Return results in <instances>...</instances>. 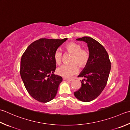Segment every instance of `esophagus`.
<instances>
[{
	"label": "esophagus",
	"instance_id": "esophagus-1",
	"mask_svg": "<svg viewBox=\"0 0 130 130\" xmlns=\"http://www.w3.org/2000/svg\"><path fill=\"white\" fill-rule=\"evenodd\" d=\"M63 80H67V81H69V82H72V81L73 80V79H67V78H63Z\"/></svg>",
	"mask_w": 130,
	"mask_h": 130
}]
</instances>
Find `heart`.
Returning a JSON list of instances; mask_svg holds the SVG:
<instances>
[{
	"label": "heart",
	"mask_w": 130,
	"mask_h": 130,
	"mask_svg": "<svg viewBox=\"0 0 130 130\" xmlns=\"http://www.w3.org/2000/svg\"><path fill=\"white\" fill-rule=\"evenodd\" d=\"M66 52L72 54L70 65H63L57 69V73L65 78H69L78 72L77 64L79 68L85 67L90 59V53L87 50L82 49V46L78 43L70 42L65 45ZM62 53L59 49L56 50L53 57L55 62L60 65L62 62Z\"/></svg>",
	"instance_id": "1"
}]
</instances>
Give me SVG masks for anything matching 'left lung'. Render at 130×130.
Wrapping results in <instances>:
<instances>
[{
    "instance_id": "8db88e82",
    "label": "left lung",
    "mask_w": 130,
    "mask_h": 130,
    "mask_svg": "<svg viewBox=\"0 0 130 130\" xmlns=\"http://www.w3.org/2000/svg\"><path fill=\"white\" fill-rule=\"evenodd\" d=\"M76 40L87 43L90 59L78 76L84 79L80 80L82 86L74 92V96L83 102H90L98 98L105 87L110 72L111 63L106 51L96 40L88 37Z\"/></svg>"
}]
</instances>
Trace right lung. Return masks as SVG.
Returning a JSON list of instances; mask_svg holds the SVG:
<instances>
[{"instance_id":"right-lung-1","label":"right lung","mask_w":130,"mask_h":130,"mask_svg":"<svg viewBox=\"0 0 130 130\" xmlns=\"http://www.w3.org/2000/svg\"><path fill=\"white\" fill-rule=\"evenodd\" d=\"M68 39L41 38L28 46L21 57L20 75L28 93L41 103L55 98L62 78L55 75V52Z\"/></svg>"}]
</instances>
